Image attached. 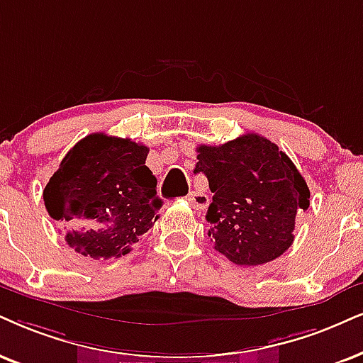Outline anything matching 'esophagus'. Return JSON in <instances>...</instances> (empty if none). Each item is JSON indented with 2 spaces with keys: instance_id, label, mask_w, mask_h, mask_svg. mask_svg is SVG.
I'll list each match as a JSON object with an SVG mask.
<instances>
[{
  "instance_id": "esophagus-1",
  "label": "esophagus",
  "mask_w": 363,
  "mask_h": 363,
  "mask_svg": "<svg viewBox=\"0 0 363 363\" xmlns=\"http://www.w3.org/2000/svg\"><path fill=\"white\" fill-rule=\"evenodd\" d=\"M186 199H187V203H189L192 208L197 209V211L206 209V206L209 204L208 196H206L204 192H201V191H197V189L189 191V194L186 196Z\"/></svg>"
}]
</instances>
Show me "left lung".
I'll use <instances>...</instances> for the list:
<instances>
[{"label": "left lung", "instance_id": "8db88e82", "mask_svg": "<svg viewBox=\"0 0 363 363\" xmlns=\"http://www.w3.org/2000/svg\"><path fill=\"white\" fill-rule=\"evenodd\" d=\"M196 150L194 172L208 177L214 194L206 214L214 250L240 266L281 256L295 240L298 213L310 206V189L291 159L258 134Z\"/></svg>", "mask_w": 363, "mask_h": 363}]
</instances>
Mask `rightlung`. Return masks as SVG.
Returning <instances> with one entry per match:
<instances>
[{
    "label": "right lung",
    "mask_w": 363,
    "mask_h": 363,
    "mask_svg": "<svg viewBox=\"0 0 363 363\" xmlns=\"http://www.w3.org/2000/svg\"><path fill=\"white\" fill-rule=\"evenodd\" d=\"M147 154L145 145L100 132L68 150L43 201L77 253L121 258L154 226L162 199L157 179L145 166Z\"/></svg>",
    "instance_id": "1"
}]
</instances>
